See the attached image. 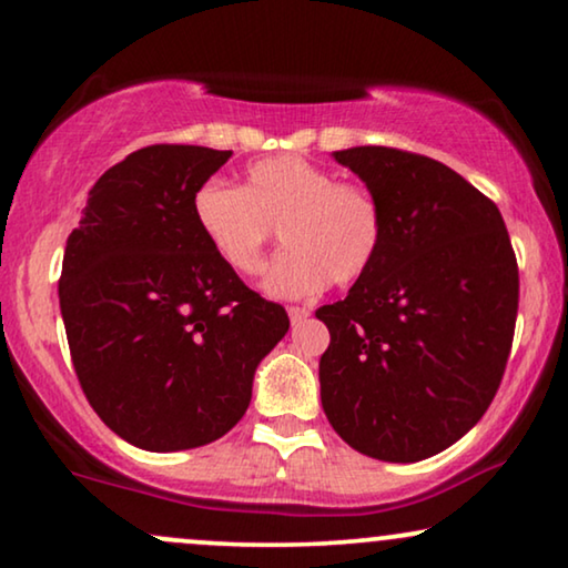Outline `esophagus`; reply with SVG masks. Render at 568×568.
<instances>
[{
    "label": "esophagus",
    "instance_id": "1",
    "mask_svg": "<svg viewBox=\"0 0 568 568\" xmlns=\"http://www.w3.org/2000/svg\"><path fill=\"white\" fill-rule=\"evenodd\" d=\"M286 313H290L292 325H300L302 321H307V317H310V307H290Z\"/></svg>",
    "mask_w": 568,
    "mask_h": 568
}]
</instances>
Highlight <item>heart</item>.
Returning a JSON list of instances; mask_svg holds the SVG:
<instances>
[{
	"mask_svg": "<svg viewBox=\"0 0 568 568\" xmlns=\"http://www.w3.org/2000/svg\"><path fill=\"white\" fill-rule=\"evenodd\" d=\"M193 222L230 271L263 268L271 227L290 247L271 263L263 292L300 300L331 282L348 286L377 261L385 237L383 206L367 185L336 181L331 170L300 154H276L247 165L243 189L201 183L191 201Z\"/></svg>",
	"mask_w": 568,
	"mask_h": 568,
	"instance_id": "heart-1",
	"label": "heart"
}]
</instances>
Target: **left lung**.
<instances>
[{"mask_svg":"<svg viewBox=\"0 0 568 568\" xmlns=\"http://www.w3.org/2000/svg\"><path fill=\"white\" fill-rule=\"evenodd\" d=\"M385 216L377 261L346 300L315 310L331 331L321 400L356 453L416 463L455 445L499 390L519 274L491 199L424 154L333 152Z\"/></svg>","mask_w":568,"mask_h":568,"instance_id":"8db88e82","label":"left lung"}]
</instances>
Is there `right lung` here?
<instances>
[{"label": "right lung", "instance_id": "right-lung-1", "mask_svg": "<svg viewBox=\"0 0 568 568\" xmlns=\"http://www.w3.org/2000/svg\"><path fill=\"white\" fill-rule=\"evenodd\" d=\"M230 158L131 152L98 178L67 240L59 305L77 379L108 429L150 453L224 437L290 331L286 310L247 290L193 222V193Z\"/></svg>", "mask_w": 568, "mask_h": 568}]
</instances>
